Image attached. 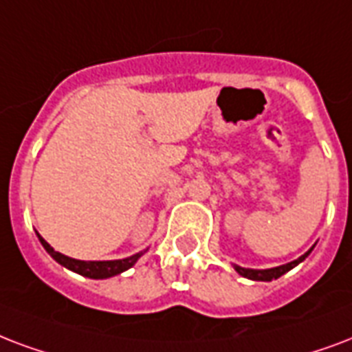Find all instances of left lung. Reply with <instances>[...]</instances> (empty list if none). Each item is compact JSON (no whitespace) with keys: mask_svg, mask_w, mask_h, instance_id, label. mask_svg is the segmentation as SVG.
Here are the masks:
<instances>
[{"mask_svg":"<svg viewBox=\"0 0 352 352\" xmlns=\"http://www.w3.org/2000/svg\"><path fill=\"white\" fill-rule=\"evenodd\" d=\"M310 251H312V249H310ZM310 251H307L302 256H299V258L294 260V262H289V264L278 265V267H272V270H249V267H241V265H234V270L240 273L241 277L251 278V280H273V278L283 277L284 273H288L289 270H294L297 264H301L302 260L307 258L308 254H310Z\"/></svg>","mask_w":352,"mask_h":352,"instance_id":"obj_1","label":"left lung"}]
</instances>
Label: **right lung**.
<instances>
[{
    "mask_svg": "<svg viewBox=\"0 0 352 352\" xmlns=\"http://www.w3.org/2000/svg\"><path fill=\"white\" fill-rule=\"evenodd\" d=\"M40 243L44 245V249L47 253L53 256V260H57L58 264L64 265V267H68L72 272L79 273L82 277L88 278H109L114 277V275H120V273L127 272L129 267H133L136 264V260L140 258L144 253H136L133 256H129V258H122V260H75L69 258L66 254L58 253L55 249L51 248L50 243L38 234Z\"/></svg>",
    "mask_w": 352,
    "mask_h": 352,
    "instance_id": "right-lung-1",
    "label": "right lung"
}]
</instances>
